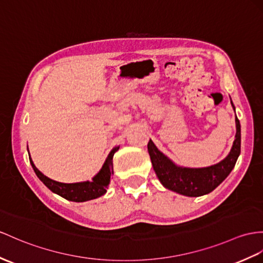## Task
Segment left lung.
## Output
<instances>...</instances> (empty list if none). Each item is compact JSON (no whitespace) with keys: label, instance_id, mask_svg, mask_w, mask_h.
<instances>
[{"label":"left lung","instance_id":"obj_1","mask_svg":"<svg viewBox=\"0 0 263 263\" xmlns=\"http://www.w3.org/2000/svg\"><path fill=\"white\" fill-rule=\"evenodd\" d=\"M231 104L235 111L232 101ZM235 139L228 156L217 164L208 167L192 168L176 165L171 158L164 155L153 143V140L149 139L147 148H148L153 168L159 182L165 189L184 196L197 197L211 193L226 180L238 161L241 152V125L238 118H235Z\"/></svg>","mask_w":263,"mask_h":263}]
</instances>
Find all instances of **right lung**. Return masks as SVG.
I'll use <instances>...</instances> for the list:
<instances>
[{"instance_id":"obj_1","label":"right lung","mask_w":263,"mask_h":263,"mask_svg":"<svg viewBox=\"0 0 263 263\" xmlns=\"http://www.w3.org/2000/svg\"><path fill=\"white\" fill-rule=\"evenodd\" d=\"M119 149V146H115L114 148L108 154L106 161L102 165L100 171L92 177V181L79 182V183H60L51 180L46 176L39 170L35 167V165L32 161L29 153L30 163L32 165L36 176L39 180L46 185V186L52 191L53 193L60 195L61 197L66 198L68 201L72 202H86L93 200V198L100 197L106 193L108 185L110 183V176L114 174L112 170V157L114 154Z\"/></svg>"}]
</instances>
